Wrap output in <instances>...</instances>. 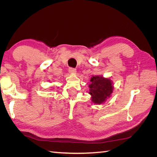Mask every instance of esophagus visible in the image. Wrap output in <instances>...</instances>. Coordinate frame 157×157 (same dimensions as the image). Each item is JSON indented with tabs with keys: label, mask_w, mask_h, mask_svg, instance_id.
Listing matches in <instances>:
<instances>
[{
	"label": "esophagus",
	"mask_w": 157,
	"mask_h": 157,
	"mask_svg": "<svg viewBox=\"0 0 157 157\" xmlns=\"http://www.w3.org/2000/svg\"><path fill=\"white\" fill-rule=\"evenodd\" d=\"M69 72L71 74H75V73H76V72H77V70H76V69H75V68L70 67V68H69Z\"/></svg>",
	"instance_id": "1"
}]
</instances>
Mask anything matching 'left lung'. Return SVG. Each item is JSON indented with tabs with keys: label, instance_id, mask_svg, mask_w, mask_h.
Instances as JSON below:
<instances>
[{
	"label": "left lung",
	"instance_id": "left-lung-1",
	"mask_svg": "<svg viewBox=\"0 0 157 157\" xmlns=\"http://www.w3.org/2000/svg\"><path fill=\"white\" fill-rule=\"evenodd\" d=\"M89 94L95 104H101L111 96L113 92V81L109 78L102 76H93L90 78Z\"/></svg>",
	"mask_w": 157,
	"mask_h": 157
}]
</instances>
